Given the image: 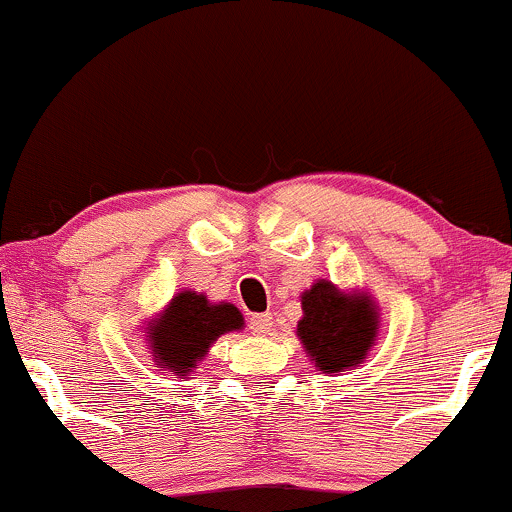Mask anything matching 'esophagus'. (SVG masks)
I'll list each match as a JSON object with an SVG mask.
<instances>
[{"label": "esophagus", "mask_w": 512, "mask_h": 512, "mask_svg": "<svg viewBox=\"0 0 512 512\" xmlns=\"http://www.w3.org/2000/svg\"><path fill=\"white\" fill-rule=\"evenodd\" d=\"M250 330L255 334H267L272 332V315L262 313V315H252L250 317Z\"/></svg>", "instance_id": "34e87169"}]
</instances>
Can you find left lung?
I'll return each mask as SVG.
<instances>
[{
	"label": "left lung",
	"instance_id": "8db88e82",
	"mask_svg": "<svg viewBox=\"0 0 512 512\" xmlns=\"http://www.w3.org/2000/svg\"><path fill=\"white\" fill-rule=\"evenodd\" d=\"M301 308L296 337L317 370L339 375L366 361L380 332V308L368 291L317 279L301 293Z\"/></svg>",
	"mask_w": 512,
	"mask_h": 512
}]
</instances>
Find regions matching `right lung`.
<instances>
[{"label": "right lung", "instance_id": "add662e5", "mask_svg": "<svg viewBox=\"0 0 512 512\" xmlns=\"http://www.w3.org/2000/svg\"><path fill=\"white\" fill-rule=\"evenodd\" d=\"M243 327V313L233 303H211L204 293L185 289L146 322L144 332L154 366L185 378L195 373L221 334L240 332Z\"/></svg>", "mask_w": 512, "mask_h": 512}]
</instances>
